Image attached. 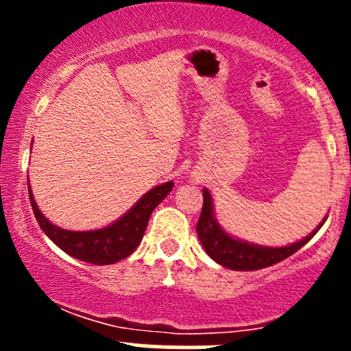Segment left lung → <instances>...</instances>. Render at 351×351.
<instances>
[{"instance_id": "left-lung-1", "label": "left lung", "mask_w": 351, "mask_h": 351, "mask_svg": "<svg viewBox=\"0 0 351 351\" xmlns=\"http://www.w3.org/2000/svg\"><path fill=\"white\" fill-rule=\"evenodd\" d=\"M323 222H321V226H323ZM321 226L316 231L311 232L307 238H304L302 241H297L284 247H263L238 241L219 228L217 221L214 219V212H212L210 193L204 189V207H202L200 219L197 222V234L208 256L217 261L219 265L238 271H254L271 267V265L292 256L295 251H299L304 244L314 238Z\"/></svg>"}]
</instances>
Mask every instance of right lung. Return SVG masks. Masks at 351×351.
Segmentation results:
<instances>
[{"instance_id": "1", "label": "right lung", "mask_w": 351, "mask_h": 351, "mask_svg": "<svg viewBox=\"0 0 351 351\" xmlns=\"http://www.w3.org/2000/svg\"><path fill=\"white\" fill-rule=\"evenodd\" d=\"M171 189L173 182L156 186L112 226L86 232L66 231V229L51 224L38 210L30 190L28 193H30L32 210H34L38 226L62 251L91 265H112L136 251L143 239L144 231H146L151 214L158 207L159 202L171 192Z\"/></svg>"}]
</instances>
